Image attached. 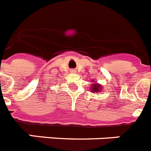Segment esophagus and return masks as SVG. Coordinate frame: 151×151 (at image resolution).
Listing matches in <instances>:
<instances>
[{"label": "esophagus", "mask_w": 151, "mask_h": 151, "mask_svg": "<svg viewBox=\"0 0 151 151\" xmlns=\"http://www.w3.org/2000/svg\"><path fill=\"white\" fill-rule=\"evenodd\" d=\"M71 72H74V70H71Z\"/></svg>", "instance_id": "1"}]
</instances>
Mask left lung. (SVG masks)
Masks as SVG:
<instances>
[{"mask_svg": "<svg viewBox=\"0 0 151 151\" xmlns=\"http://www.w3.org/2000/svg\"><path fill=\"white\" fill-rule=\"evenodd\" d=\"M101 86L100 85V84H97V83H93L92 85H91V92H93V93H97L98 92H100V91H102V88H101Z\"/></svg>", "mask_w": 151, "mask_h": 151, "instance_id": "1", "label": "left lung"}]
</instances>
